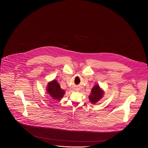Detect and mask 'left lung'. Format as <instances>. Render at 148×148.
<instances>
[{
    "label": "left lung",
    "instance_id": "8db88e82",
    "mask_svg": "<svg viewBox=\"0 0 148 148\" xmlns=\"http://www.w3.org/2000/svg\"><path fill=\"white\" fill-rule=\"evenodd\" d=\"M103 92L101 90L98 85H95L91 90V93L89 96L90 102L92 103L97 102L103 96Z\"/></svg>",
    "mask_w": 148,
    "mask_h": 148
}]
</instances>
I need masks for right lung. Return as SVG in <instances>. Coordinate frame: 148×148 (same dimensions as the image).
<instances>
[{
  "label": "right lung",
  "instance_id": "add662e5",
  "mask_svg": "<svg viewBox=\"0 0 148 148\" xmlns=\"http://www.w3.org/2000/svg\"><path fill=\"white\" fill-rule=\"evenodd\" d=\"M47 91L53 99L57 100L61 99L63 97V95L65 94V92L61 89L60 86L56 80H54L49 83Z\"/></svg>",
  "mask_w": 148,
  "mask_h": 148
}]
</instances>
